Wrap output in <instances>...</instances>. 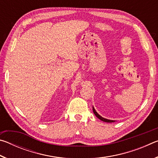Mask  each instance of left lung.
I'll return each mask as SVG.
<instances>
[{
	"label": "left lung",
	"mask_w": 158,
	"mask_h": 158,
	"mask_svg": "<svg viewBox=\"0 0 158 158\" xmlns=\"http://www.w3.org/2000/svg\"><path fill=\"white\" fill-rule=\"evenodd\" d=\"M93 113H94V114L96 116V117L98 118L99 119L101 120L102 121H104V122H106V123H114L115 122V121H113V120H109V119H106V118H105L102 117L100 115H99L98 114V112L95 111V109H94V107L93 106Z\"/></svg>",
	"instance_id": "obj_1"
}]
</instances>
